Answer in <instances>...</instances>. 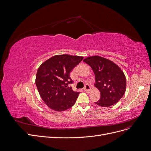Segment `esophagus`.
I'll return each mask as SVG.
<instances>
[{
  "mask_svg": "<svg viewBox=\"0 0 151 151\" xmlns=\"http://www.w3.org/2000/svg\"><path fill=\"white\" fill-rule=\"evenodd\" d=\"M84 90L86 92H90V90H91V86L90 85L88 84H86L85 86V88H84Z\"/></svg>",
  "mask_w": 151,
  "mask_h": 151,
  "instance_id": "esophagus-1",
  "label": "esophagus"
}]
</instances>
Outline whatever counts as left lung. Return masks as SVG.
<instances>
[{
    "instance_id": "1",
    "label": "left lung",
    "mask_w": 151,
    "mask_h": 151,
    "mask_svg": "<svg viewBox=\"0 0 151 151\" xmlns=\"http://www.w3.org/2000/svg\"><path fill=\"white\" fill-rule=\"evenodd\" d=\"M83 61L92 68L95 75L94 86L101 94L95 104L109 107L118 103L126 91V80L123 71L113 61L100 56H91Z\"/></svg>"
}]
</instances>
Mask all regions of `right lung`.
<instances>
[{
    "label": "right lung",
    "mask_w": 151,
    "mask_h": 151,
    "mask_svg": "<svg viewBox=\"0 0 151 151\" xmlns=\"http://www.w3.org/2000/svg\"><path fill=\"white\" fill-rule=\"evenodd\" d=\"M83 59L80 56L57 55L39 66L35 84L40 97L50 109L63 111L75 104L80 92L68 86L73 83L70 74Z\"/></svg>",
    "instance_id": "right-lung-1"
}]
</instances>
